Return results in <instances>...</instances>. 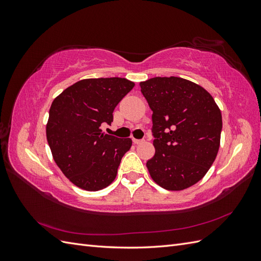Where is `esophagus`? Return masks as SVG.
Here are the masks:
<instances>
[{
	"label": "esophagus",
	"mask_w": 261,
	"mask_h": 261,
	"mask_svg": "<svg viewBox=\"0 0 261 261\" xmlns=\"http://www.w3.org/2000/svg\"><path fill=\"white\" fill-rule=\"evenodd\" d=\"M133 141H134V144L139 145V144H143L144 141H145V139H133Z\"/></svg>",
	"instance_id": "34e87169"
}]
</instances>
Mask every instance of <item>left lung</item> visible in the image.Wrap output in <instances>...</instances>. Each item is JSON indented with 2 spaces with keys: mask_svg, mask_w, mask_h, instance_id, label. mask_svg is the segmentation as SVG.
<instances>
[{
  "mask_svg": "<svg viewBox=\"0 0 261 261\" xmlns=\"http://www.w3.org/2000/svg\"><path fill=\"white\" fill-rule=\"evenodd\" d=\"M152 110L154 155L150 176L168 191H183L199 181L220 147L222 115L211 94L180 77H154L140 83Z\"/></svg>",
  "mask_w": 261,
  "mask_h": 261,
  "instance_id": "left-lung-1",
  "label": "left lung"
}]
</instances>
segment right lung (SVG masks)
Masks as SVG:
<instances>
[{"label": "right lung", "instance_id": "obj_1", "mask_svg": "<svg viewBox=\"0 0 261 261\" xmlns=\"http://www.w3.org/2000/svg\"><path fill=\"white\" fill-rule=\"evenodd\" d=\"M135 84L120 77L75 83L52 102L46 139L55 163L74 185L97 192L112 183L130 138L102 133L113 111Z\"/></svg>", "mask_w": 261, "mask_h": 261}]
</instances>
